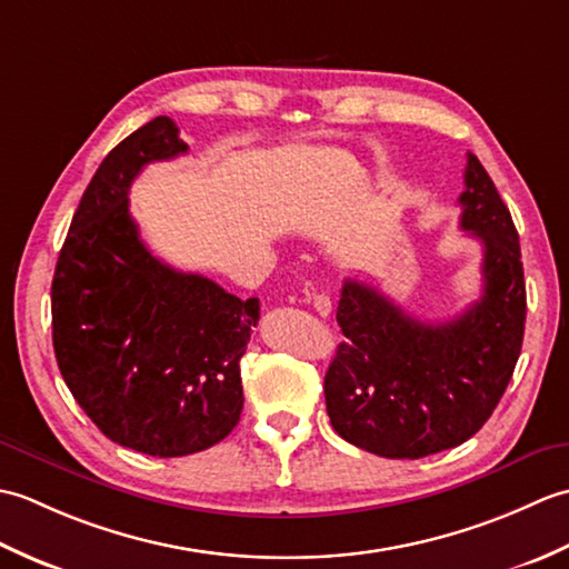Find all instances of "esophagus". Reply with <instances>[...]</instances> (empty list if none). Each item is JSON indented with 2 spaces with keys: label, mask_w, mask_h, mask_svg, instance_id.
Returning a JSON list of instances; mask_svg holds the SVG:
<instances>
[{
  "label": "esophagus",
  "mask_w": 569,
  "mask_h": 569,
  "mask_svg": "<svg viewBox=\"0 0 569 569\" xmlns=\"http://www.w3.org/2000/svg\"><path fill=\"white\" fill-rule=\"evenodd\" d=\"M310 303H312V308H316V312H318L320 318H328L330 312H332V300H330L328 296H322V293H312Z\"/></svg>",
  "instance_id": "esophagus-1"
}]
</instances>
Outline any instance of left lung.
<instances>
[{
	"label": "left lung",
	"instance_id": "obj_1",
	"mask_svg": "<svg viewBox=\"0 0 569 569\" xmlns=\"http://www.w3.org/2000/svg\"><path fill=\"white\" fill-rule=\"evenodd\" d=\"M459 204V227L485 244V291L462 316L420 322L373 286H342L337 322L347 342L325 373V403L337 435L371 455L420 459L462 445L513 377L526 328L521 244L475 153Z\"/></svg>",
	"mask_w": 569,
	"mask_h": 569
}]
</instances>
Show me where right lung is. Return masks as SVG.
I'll use <instances>...</instances> for the list:
<instances>
[{"instance_id":"add662e5","label":"right lung","mask_w":569,"mask_h":569,"mask_svg":"<svg viewBox=\"0 0 569 569\" xmlns=\"http://www.w3.org/2000/svg\"><path fill=\"white\" fill-rule=\"evenodd\" d=\"M186 151L168 117L117 143L82 192L51 286L53 349L72 398L112 442L151 457L208 450L234 430L239 359L259 322V298L171 269L131 220V180Z\"/></svg>"}]
</instances>
